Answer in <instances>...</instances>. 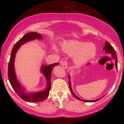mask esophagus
<instances>
[{
	"mask_svg": "<svg viewBox=\"0 0 124 124\" xmlns=\"http://www.w3.org/2000/svg\"><path fill=\"white\" fill-rule=\"evenodd\" d=\"M68 62L66 61H63L62 62V66L63 67L64 69H67L68 68Z\"/></svg>",
	"mask_w": 124,
	"mask_h": 124,
	"instance_id": "esophagus-1",
	"label": "esophagus"
}]
</instances>
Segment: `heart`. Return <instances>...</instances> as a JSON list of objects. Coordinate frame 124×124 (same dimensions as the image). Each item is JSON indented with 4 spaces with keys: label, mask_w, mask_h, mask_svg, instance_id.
<instances>
[{
    "label": "heart",
    "mask_w": 124,
    "mask_h": 124,
    "mask_svg": "<svg viewBox=\"0 0 124 124\" xmlns=\"http://www.w3.org/2000/svg\"><path fill=\"white\" fill-rule=\"evenodd\" d=\"M53 49L56 53H60L56 46H54ZM61 49L68 55H73V60L77 63H83L87 61L94 56L97 51L96 45L93 43H85L76 40L63 42L61 45Z\"/></svg>",
    "instance_id": "heart-1"
}]
</instances>
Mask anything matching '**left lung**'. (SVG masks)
I'll return each mask as SVG.
<instances>
[{"instance_id":"1","label":"left lung","mask_w":124,"mask_h":124,"mask_svg":"<svg viewBox=\"0 0 124 124\" xmlns=\"http://www.w3.org/2000/svg\"><path fill=\"white\" fill-rule=\"evenodd\" d=\"M103 50L105 51L106 53L108 54H111V55H112V56L113 57V58L114 59V60H115V64H116V69H117V65H118L117 56H116V51H115V49H114V48L112 47V45H111V44H109L108 42H107V41H106V42H105V46L103 47ZM90 64H91L90 62H89V63L87 64V65H90ZM68 77H69V89H70V92H71V93L72 94V95H73V96L75 97V98H76L77 99L79 100H80V101H85V102H94V101H97L99 100H100L101 99H102V98H103V97L104 96L100 98L99 99L93 100H87L80 99V98L78 97L76 95L73 93V90H72V86H71V81H70V75H68Z\"/></svg>"}]
</instances>
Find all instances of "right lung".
Listing matches in <instances>:
<instances>
[{
    "mask_svg": "<svg viewBox=\"0 0 124 124\" xmlns=\"http://www.w3.org/2000/svg\"><path fill=\"white\" fill-rule=\"evenodd\" d=\"M42 36L41 34H38L37 32H31L26 34L18 41L13 48L11 52L10 58L8 65V78L10 83L11 86L15 91L16 93L21 99L28 102L38 103L44 101L49 96V91L51 90V73L53 68L55 66L59 65L58 63H55L49 65H42L41 68V72L43 74L44 76L46 79V86L45 89L39 92H28L24 87L18 82L16 74L15 68V59L16 54L18 50L20 47L24 44L29 41L35 40V39H42Z\"/></svg>",
    "mask_w": 124,
    "mask_h": 124,
    "instance_id": "1",
    "label": "right lung"
}]
</instances>
